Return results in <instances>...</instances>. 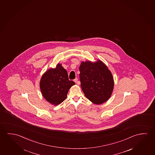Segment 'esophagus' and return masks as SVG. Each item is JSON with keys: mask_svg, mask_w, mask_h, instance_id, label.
I'll use <instances>...</instances> for the list:
<instances>
[{"mask_svg": "<svg viewBox=\"0 0 155 155\" xmlns=\"http://www.w3.org/2000/svg\"><path fill=\"white\" fill-rule=\"evenodd\" d=\"M74 81L77 84V85H80V84H81V83H80V81H78V79L77 78H75L74 80Z\"/></svg>", "mask_w": 155, "mask_h": 155, "instance_id": "obj_1", "label": "esophagus"}]
</instances>
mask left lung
Wrapping results in <instances>:
<instances>
[{"label": "left lung", "instance_id": "8db88e82", "mask_svg": "<svg viewBox=\"0 0 155 155\" xmlns=\"http://www.w3.org/2000/svg\"><path fill=\"white\" fill-rule=\"evenodd\" d=\"M79 71L81 89L86 98L96 105L110 99L114 81L112 72L104 62L100 60L81 62Z\"/></svg>", "mask_w": 155, "mask_h": 155}]
</instances>
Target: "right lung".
<instances>
[{
    "mask_svg": "<svg viewBox=\"0 0 155 155\" xmlns=\"http://www.w3.org/2000/svg\"><path fill=\"white\" fill-rule=\"evenodd\" d=\"M75 84L69 81L67 70L58 63L54 69H49L43 74L40 81L43 98L55 106L60 105L67 98L69 89Z\"/></svg>",
    "mask_w": 155,
    "mask_h": 155,
    "instance_id": "right-lung-1",
    "label": "right lung"
}]
</instances>
